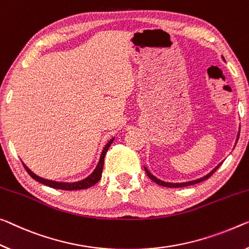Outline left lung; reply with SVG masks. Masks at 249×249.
Instances as JSON below:
<instances>
[{"label":"left lung","mask_w":249,"mask_h":249,"mask_svg":"<svg viewBox=\"0 0 249 249\" xmlns=\"http://www.w3.org/2000/svg\"><path fill=\"white\" fill-rule=\"evenodd\" d=\"M221 59H223V60L225 61L224 56H221ZM239 131H240V130H238V133H237V139H236V142H235V143H237V141H238V138H239ZM235 146H236V144H235ZM221 163H223V161H221L220 163H218L217 166H216L215 168H213V169L212 171H210V173H208L207 175L202 176V177L198 178V179H195V180L185 181V182H168V181H163V180H161V179L157 178L156 176L152 175V174L150 173V171L148 170V168H147V167H144V170H146V174L148 175V177L150 178L152 181H155L156 183H158V185H160V186H163V187H169V188H176V187H186V186L195 185V183H198V182H200V181H204V180H206V179L209 178L210 176H212L213 173H215V171L218 169V168H219V167L221 166Z\"/></svg>","instance_id":"8db88e82"}]
</instances>
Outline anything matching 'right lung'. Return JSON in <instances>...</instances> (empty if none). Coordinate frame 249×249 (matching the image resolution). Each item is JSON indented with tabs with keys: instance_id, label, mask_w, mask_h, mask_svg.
<instances>
[{
	"instance_id": "1",
	"label": "right lung",
	"mask_w": 249,
	"mask_h": 249,
	"mask_svg": "<svg viewBox=\"0 0 249 249\" xmlns=\"http://www.w3.org/2000/svg\"><path fill=\"white\" fill-rule=\"evenodd\" d=\"M114 137L111 138L107 144L103 148V150L100 155V159H99L97 167L94 168V170L91 173L87 178L82 179V180L79 181H74V182H62V181H55V180H50V179H45L42 178L40 176H37L33 173V171L30 169V168L26 166V164L23 162V166H24L25 170L28 171V174L31 176V177L34 179V180L39 181L41 183H43L45 186L51 187V188H55V189H62V190H79V189H87L92 187L93 185H95L99 180L101 179L102 176V170H103V163H105V156L108 151V149L111 146V143L113 142Z\"/></svg>"
}]
</instances>
